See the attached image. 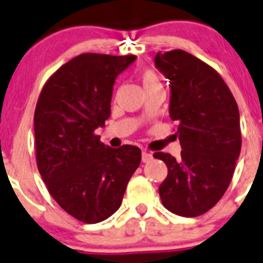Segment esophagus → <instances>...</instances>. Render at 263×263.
I'll return each mask as SVG.
<instances>
[{"mask_svg": "<svg viewBox=\"0 0 263 263\" xmlns=\"http://www.w3.org/2000/svg\"><path fill=\"white\" fill-rule=\"evenodd\" d=\"M152 159H154V156H152L149 152H147V151H143V152H141V161H143V163H148V161H151Z\"/></svg>", "mask_w": 263, "mask_h": 263, "instance_id": "34e87169", "label": "esophagus"}]
</instances>
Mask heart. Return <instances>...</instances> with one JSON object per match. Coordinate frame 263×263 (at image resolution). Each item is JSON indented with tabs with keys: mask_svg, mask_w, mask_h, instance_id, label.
<instances>
[{
	"mask_svg": "<svg viewBox=\"0 0 263 263\" xmlns=\"http://www.w3.org/2000/svg\"><path fill=\"white\" fill-rule=\"evenodd\" d=\"M140 82L143 84L144 90H152V88H160L161 87V81H160L159 75L154 71V70H144L140 74Z\"/></svg>",
	"mask_w": 263,
	"mask_h": 263,
	"instance_id": "1",
	"label": "heart"
}]
</instances>
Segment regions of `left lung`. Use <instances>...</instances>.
Wrapping results in <instances>:
<instances>
[{
    "label": "left lung",
    "mask_w": 263,
    "mask_h": 263,
    "mask_svg": "<svg viewBox=\"0 0 263 263\" xmlns=\"http://www.w3.org/2000/svg\"><path fill=\"white\" fill-rule=\"evenodd\" d=\"M155 66L170 81V116L177 122L181 157L156 152L168 176L159 186L161 202L182 217L204 214L232 181L241 152L239 111L220 74L184 50L157 52Z\"/></svg>",
    "instance_id": "1"
}]
</instances>
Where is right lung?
Returning a JSON list of instances; mask_svg holds the SVG:
<instances>
[{"label": "right lung", "instance_id": "add662e5", "mask_svg": "<svg viewBox=\"0 0 263 263\" xmlns=\"http://www.w3.org/2000/svg\"><path fill=\"white\" fill-rule=\"evenodd\" d=\"M135 55L86 52L43 86L34 114L36 165L63 211L86 223L112 216L141 161L135 145L111 148L95 129L111 115L115 79Z\"/></svg>", "mask_w": 263, "mask_h": 263}]
</instances>
